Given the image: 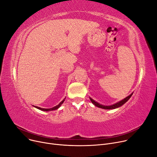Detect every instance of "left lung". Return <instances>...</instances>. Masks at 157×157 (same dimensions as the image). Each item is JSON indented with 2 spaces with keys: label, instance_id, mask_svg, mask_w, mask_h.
<instances>
[{
  "label": "left lung",
  "instance_id": "obj_1",
  "mask_svg": "<svg viewBox=\"0 0 157 157\" xmlns=\"http://www.w3.org/2000/svg\"><path fill=\"white\" fill-rule=\"evenodd\" d=\"M132 94H133V93H131L129 95H128V97H126L124 99L121 100V101H119V102H117V103H116V104H114L113 105H104L99 104L97 102H95L92 98H90L91 102H92V104H94L95 106H97V107H98L99 108H102V109H116V108L121 107V105H123L124 104H125L130 99V98L132 96Z\"/></svg>",
  "mask_w": 157,
  "mask_h": 157
}]
</instances>
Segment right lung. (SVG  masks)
Listing matches in <instances>:
<instances>
[{"instance_id":"obj_1","label":"right lung","mask_w":157,"mask_h":157,"mask_svg":"<svg viewBox=\"0 0 157 157\" xmlns=\"http://www.w3.org/2000/svg\"><path fill=\"white\" fill-rule=\"evenodd\" d=\"M65 99H63L61 102H60L59 104H58V105H56V106H55V107H52V108H50V109H44V108H41V107H38V106H34V107H35L36 108H37V109H40V110L44 111H49L56 110V109H58V108H59L60 106H61V105L63 103V102H64Z\"/></svg>"}]
</instances>
